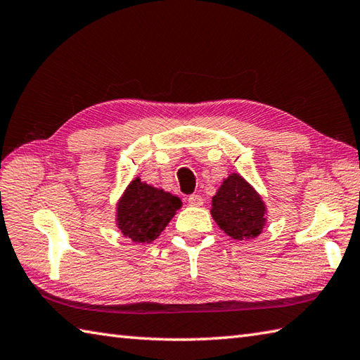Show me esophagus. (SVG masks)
<instances>
[{
  "mask_svg": "<svg viewBox=\"0 0 360 360\" xmlns=\"http://www.w3.org/2000/svg\"><path fill=\"white\" fill-rule=\"evenodd\" d=\"M187 201H188L190 206H196V207H200V206H202V204H204V198H202L201 195H190L188 198H187Z\"/></svg>",
  "mask_w": 360,
  "mask_h": 360,
  "instance_id": "esophagus-1",
  "label": "esophagus"
}]
</instances>
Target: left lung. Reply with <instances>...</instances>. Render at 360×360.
Returning <instances> with one entry per match:
<instances>
[{
	"mask_svg": "<svg viewBox=\"0 0 360 360\" xmlns=\"http://www.w3.org/2000/svg\"><path fill=\"white\" fill-rule=\"evenodd\" d=\"M210 214L218 228L236 240L256 238L266 223L264 200L238 173H231L221 182L212 196Z\"/></svg>",
	"mask_w": 360,
	"mask_h": 360,
	"instance_id": "left-lung-1",
	"label": "left lung"
}]
</instances>
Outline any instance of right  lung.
<instances>
[{"label":"right lung","mask_w":360,"mask_h":360,"mask_svg":"<svg viewBox=\"0 0 360 360\" xmlns=\"http://www.w3.org/2000/svg\"><path fill=\"white\" fill-rule=\"evenodd\" d=\"M181 206L178 196L134 178L117 202V226L132 242L151 243Z\"/></svg>","instance_id":"right-lung-1"}]
</instances>
